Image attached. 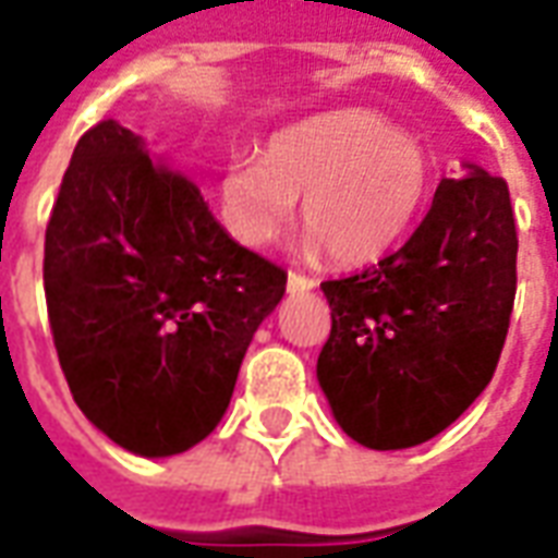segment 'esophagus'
Returning <instances> with one entry per match:
<instances>
[{"mask_svg":"<svg viewBox=\"0 0 558 558\" xmlns=\"http://www.w3.org/2000/svg\"><path fill=\"white\" fill-rule=\"evenodd\" d=\"M287 283H290L292 292H307L316 287V280L302 275V271H290V275H287Z\"/></svg>","mask_w":558,"mask_h":558,"instance_id":"obj_1","label":"esophagus"}]
</instances>
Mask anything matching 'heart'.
Instances as JSON below:
<instances>
[{"instance_id":"obj_1","label":"heart","mask_w":558,"mask_h":558,"mask_svg":"<svg viewBox=\"0 0 558 558\" xmlns=\"http://www.w3.org/2000/svg\"><path fill=\"white\" fill-rule=\"evenodd\" d=\"M430 184L418 140L386 116L343 110L307 119L268 140L263 158H232L220 203L232 235L266 247L302 199V230L331 263L359 266L407 232Z\"/></svg>"}]
</instances>
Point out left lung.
<instances>
[{
    "instance_id": "1",
    "label": "left lung",
    "mask_w": 558,
    "mask_h": 558,
    "mask_svg": "<svg viewBox=\"0 0 558 558\" xmlns=\"http://www.w3.org/2000/svg\"><path fill=\"white\" fill-rule=\"evenodd\" d=\"M331 335L316 362L355 442L395 451L454 424L496 374L517 292V227L502 175L442 179L395 254L323 280Z\"/></svg>"
}]
</instances>
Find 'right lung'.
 I'll use <instances>...</instances> for the list:
<instances>
[{"instance_id": "1", "label": "right lung", "mask_w": 558, "mask_h": 558, "mask_svg": "<svg viewBox=\"0 0 558 558\" xmlns=\"http://www.w3.org/2000/svg\"><path fill=\"white\" fill-rule=\"evenodd\" d=\"M283 290L287 271L232 242L128 128L80 137L44 235V295L74 403L116 445L170 457L203 442Z\"/></svg>"}]
</instances>
